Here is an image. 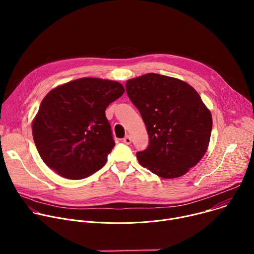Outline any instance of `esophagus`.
<instances>
[{"label":"esophagus","instance_id":"34e87169","mask_svg":"<svg viewBox=\"0 0 254 254\" xmlns=\"http://www.w3.org/2000/svg\"><path fill=\"white\" fill-rule=\"evenodd\" d=\"M123 142H124V143H126V144H129V143L131 142V138H130V136L127 134L125 138H123Z\"/></svg>","mask_w":254,"mask_h":254}]
</instances>
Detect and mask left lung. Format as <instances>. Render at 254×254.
I'll list each match as a JSON object with an SVG mask.
<instances>
[{
  "label": "left lung",
  "mask_w": 254,
  "mask_h": 254,
  "mask_svg": "<svg viewBox=\"0 0 254 254\" xmlns=\"http://www.w3.org/2000/svg\"><path fill=\"white\" fill-rule=\"evenodd\" d=\"M127 93L147 127L148 148L138 163L164 179L185 175L205 155L212 116L198 92L170 76L148 73L126 83Z\"/></svg>",
  "instance_id": "1"
}]
</instances>
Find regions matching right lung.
I'll return each mask as SVG.
<instances>
[{
	"instance_id": "1",
	"label": "right lung",
	"mask_w": 254,
	"mask_h": 254,
	"mask_svg": "<svg viewBox=\"0 0 254 254\" xmlns=\"http://www.w3.org/2000/svg\"><path fill=\"white\" fill-rule=\"evenodd\" d=\"M124 92L118 81L90 77L48 92L32 124L43 162L71 180L84 179L100 170L116 144L105 110Z\"/></svg>"
}]
</instances>
